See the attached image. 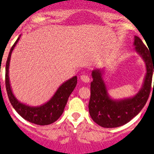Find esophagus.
<instances>
[{
  "label": "esophagus",
  "mask_w": 154,
  "mask_h": 154,
  "mask_svg": "<svg viewBox=\"0 0 154 154\" xmlns=\"http://www.w3.org/2000/svg\"><path fill=\"white\" fill-rule=\"evenodd\" d=\"M81 81H83V82H85V83H88V82L90 81V78L88 77V76H87V75H85V74L81 75Z\"/></svg>",
  "instance_id": "1"
}]
</instances>
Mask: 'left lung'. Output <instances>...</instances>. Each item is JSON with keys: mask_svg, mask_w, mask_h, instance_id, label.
Returning a JSON list of instances; mask_svg holds the SVG:
<instances>
[{"mask_svg": "<svg viewBox=\"0 0 154 154\" xmlns=\"http://www.w3.org/2000/svg\"><path fill=\"white\" fill-rule=\"evenodd\" d=\"M134 46L144 61L146 70L142 87L135 95L123 99L112 98L104 81V69L92 70L88 110L92 120L100 127L115 128L126 124L142 111L147 102L154 72V57L138 36H134Z\"/></svg>", "mask_w": 154, "mask_h": 154, "instance_id": "1", "label": "left lung"}]
</instances>
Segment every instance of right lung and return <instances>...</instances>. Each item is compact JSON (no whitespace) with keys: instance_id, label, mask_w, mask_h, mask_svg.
<instances>
[{"instance_id":"right-lung-1","label":"right lung","mask_w":154,"mask_h":154,"mask_svg":"<svg viewBox=\"0 0 154 154\" xmlns=\"http://www.w3.org/2000/svg\"><path fill=\"white\" fill-rule=\"evenodd\" d=\"M21 35L19 36L14 45L10 50L6 62L5 85L8 99L13 108L25 120L34 124L41 125V126L51 124L57 121L64 112V108L69 97L77 85V76H74L70 79L63 82L54 92L53 97L43 104L39 106H30L20 102L15 97L9 80V66L11 55Z\"/></svg>"}]
</instances>
